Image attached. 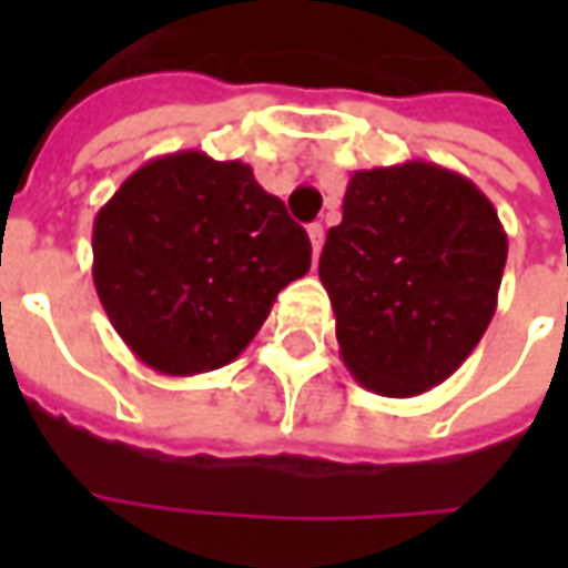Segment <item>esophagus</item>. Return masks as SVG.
Segmentation results:
<instances>
[{
  "label": "esophagus",
  "instance_id": "1",
  "mask_svg": "<svg viewBox=\"0 0 568 568\" xmlns=\"http://www.w3.org/2000/svg\"><path fill=\"white\" fill-rule=\"evenodd\" d=\"M307 234L310 243H313V258H320L322 246H325V227H322V224H310Z\"/></svg>",
  "mask_w": 568,
  "mask_h": 568
}]
</instances>
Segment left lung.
Here are the masks:
<instances>
[{"label": "left lung", "instance_id": "left-lung-1", "mask_svg": "<svg viewBox=\"0 0 568 568\" xmlns=\"http://www.w3.org/2000/svg\"><path fill=\"white\" fill-rule=\"evenodd\" d=\"M505 258L499 212L471 179L428 161L356 170L320 258L349 374L386 398L447 381L487 332Z\"/></svg>", "mask_w": 568, "mask_h": 568}]
</instances>
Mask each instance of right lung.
I'll use <instances>...</instances> for the list:
<instances>
[{"mask_svg": "<svg viewBox=\"0 0 568 568\" xmlns=\"http://www.w3.org/2000/svg\"><path fill=\"white\" fill-rule=\"evenodd\" d=\"M310 271L307 231L252 166L175 151L142 163L93 219V285L130 353L158 374L231 365Z\"/></svg>", "mask_w": 568, "mask_h": 568, "instance_id": "1", "label": "right lung"}]
</instances>
